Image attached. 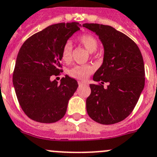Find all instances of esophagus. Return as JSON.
I'll return each instance as SVG.
<instances>
[{"instance_id": "obj_1", "label": "esophagus", "mask_w": 157, "mask_h": 157, "mask_svg": "<svg viewBox=\"0 0 157 157\" xmlns=\"http://www.w3.org/2000/svg\"><path fill=\"white\" fill-rule=\"evenodd\" d=\"M78 84H79V86H83V85H87V83H86V82L78 81Z\"/></svg>"}]
</instances>
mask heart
Returning <instances> with one entry per match:
<instances>
[{
    "label": "heart",
    "instance_id": "obj_1",
    "mask_svg": "<svg viewBox=\"0 0 157 157\" xmlns=\"http://www.w3.org/2000/svg\"><path fill=\"white\" fill-rule=\"evenodd\" d=\"M78 42L88 50L90 53L95 52L98 47V41L94 36L91 34H83L78 38ZM72 45L71 42H67L63 46L61 50V59L65 63L71 60ZM93 71V67L90 65H76L68 71L69 75L76 79H86Z\"/></svg>",
    "mask_w": 157,
    "mask_h": 157
}]
</instances>
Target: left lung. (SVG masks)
Here are the masks:
<instances>
[{
    "instance_id": "8db88e82",
    "label": "left lung",
    "mask_w": 157,
    "mask_h": 157,
    "mask_svg": "<svg viewBox=\"0 0 157 157\" xmlns=\"http://www.w3.org/2000/svg\"><path fill=\"white\" fill-rule=\"evenodd\" d=\"M101 41L104 54L102 65L90 84L91 94L86 100L89 116L102 124H113L125 119L132 112L145 86V67L136 43L110 25L85 23ZM108 82L107 88L102 84Z\"/></svg>"
}]
</instances>
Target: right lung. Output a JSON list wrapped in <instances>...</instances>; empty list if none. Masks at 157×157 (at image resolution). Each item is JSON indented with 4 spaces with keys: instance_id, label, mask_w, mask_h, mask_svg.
Wrapping results in <instances>:
<instances>
[{
    "instance_id": "1",
    "label": "right lung",
    "mask_w": 157,
    "mask_h": 157,
    "mask_svg": "<svg viewBox=\"0 0 157 157\" xmlns=\"http://www.w3.org/2000/svg\"><path fill=\"white\" fill-rule=\"evenodd\" d=\"M80 27L78 22L51 25L30 36L20 48L13 86L21 109L32 120L54 123L65 114L68 100L78 85L68 75L60 83L50 77L62 71V47Z\"/></svg>"
}]
</instances>
